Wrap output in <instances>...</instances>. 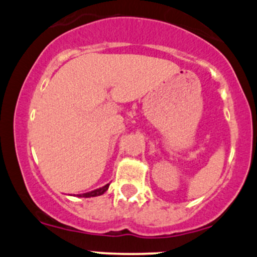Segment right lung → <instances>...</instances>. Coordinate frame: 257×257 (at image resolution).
<instances>
[{
    "label": "right lung",
    "instance_id": "right-lung-1",
    "mask_svg": "<svg viewBox=\"0 0 257 257\" xmlns=\"http://www.w3.org/2000/svg\"><path fill=\"white\" fill-rule=\"evenodd\" d=\"M108 186H110V184L105 185L104 187H100V188H98V190L91 191V192H87V193H83V194H77V197H84V198H90V197L101 196L102 193H105L106 191L108 190Z\"/></svg>",
    "mask_w": 257,
    "mask_h": 257
}]
</instances>
